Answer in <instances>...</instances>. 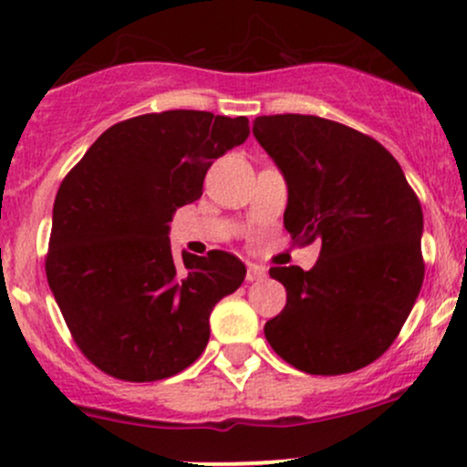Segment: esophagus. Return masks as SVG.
<instances>
[{
    "mask_svg": "<svg viewBox=\"0 0 467 467\" xmlns=\"http://www.w3.org/2000/svg\"><path fill=\"white\" fill-rule=\"evenodd\" d=\"M264 276H265L264 265L248 264V275H245V279H248V281H259V279H264Z\"/></svg>",
    "mask_w": 467,
    "mask_h": 467,
    "instance_id": "34e87169",
    "label": "esophagus"
}]
</instances>
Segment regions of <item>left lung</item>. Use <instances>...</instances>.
Masks as SVG:
<instances>
[{
  "mask_svg": "<svg viewBox=\"0 0 467 467\" xmlns=\"http://www.w3.org/2000/svg\"><path fill=\"white\" fill-rule=\"evenodd\" d=\"M253 135L288 186L285 230L321 245L308 273L270 268L288 299L265 339L308 375L355 372L390 348L421 290V203L397 159L355 128L270 115Z\"/></svg>",
  "mask_w": 467,
  "mask_h": 467,
  "instance_id": "obj_1",
  "label": "left lung"
}]
</instances>
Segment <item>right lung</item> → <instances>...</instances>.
I'll list each match as a JSON object with an SVG mask.
<instances>
[{"instance_id":"1","label":"right lung","mask_w":467,"mask_h":467,"mask_svg":"<svg viewBox=\"0 0 467 467\" xmlns=\"http://www.w3.org/2000/svg\"><path fill=\"white\" fill-rule=\"evenodd\" d=\"M245 117L166 110L110 126L61 182L46 276L79 350L106 375L159 381L206 350L210 312L245 279L234 254L171 250L179 206L202 197Z\"/></svg>"}]
</instances>
